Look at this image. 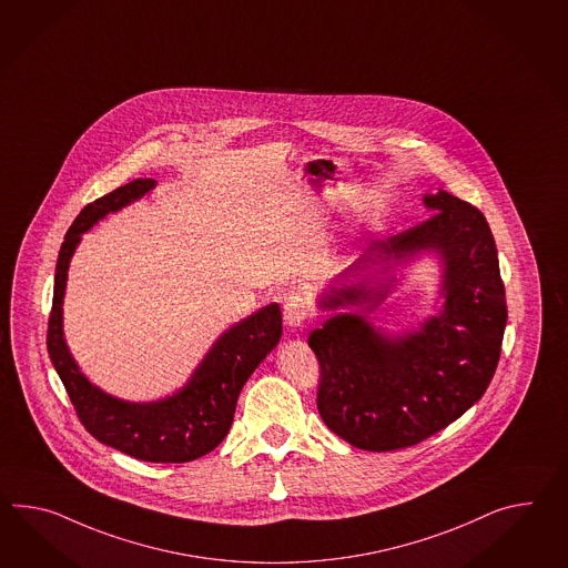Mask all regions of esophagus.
Masks as SVG:
<instances>
[{
  "mask_svg": "<svg viewBox=\"0 0 568 568\" xmlns=\"http://www.w3.org/2000/svg\"><path fill=\"white\" fill-rule=\"evenodd\" d=\"M283 316L291 328L304 326L305 320L310 316V302L300 293H291L287 302L283 305Z\"/></svg>",
  "mask_w": 568,
  "mask_h": 568,
  "instance_id": "esophagus-1",
  "label": "esophagus"
}]
</instances>
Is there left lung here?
Returning a JSON list of instances; mask_svg holds the SVG:
<instances>
[{
  "mask_svg": "<svg viewBox=\"0 0 568 568\" xmlns=\"http://www.w3.org/2000/svg\"><path fill=\"white\" fill-rule=\"evenodd\" d=\"M425 205L430 217L387 240H372L341 281L359 277L377 260L435 250L445 264L439 316L427 320L420 333L387 338L369 318L394 277L343 283L322 305H359V314H336L307 338L320 363L322 420L367 452L413 447L445 429L483 398L500 357L507 302L485 215L445 191L425 194Z\"/></svg>",
  "mask_w": 568,
  "mask_h": 568,
  "instance_id": "obj_1",
  "label": "left lung"
}]
</instances>
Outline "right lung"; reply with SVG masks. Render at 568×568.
Listing matches in <instances>:
<instances>
[{"label":"right lung","mask_w":568,"mask_h":568,"mask_svg":"<svg viewBox=\"0 0 568 568\" xmlns=\"http://www.w3.org/2000/svg\"><path fill=\"white\" fill-rule=\"evenodd\" d=\"M155 181L138 179L85 205L71 223L59 250L49 316L47 348L85 430L126 456L153 464H184L205 456L225 439L234 420L235 402L258 363L275 348L283 333L278 304L264 305L237 322L209 351L189 384L166 400L133 404L92 386L71 359L61 328V304L71 254L80 234L98 220L150 193Z\"/></svg>","instance_id":"obj_1"}]
</instances>
